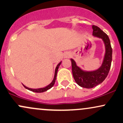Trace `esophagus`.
<instances>
[{
  "instance_id": "obj_1",
  "label": "esophagus",
  "mask_w": 123,
  "mask_h": 123,
  "mask_svg": "<svg viewBox=\"0 0 123 123\" xmlns=\"http://www.w3.org/2000/svg\"><path fill=\"white\" fill-rule=\"evenodd\" d=\"M71 56V53L69 52H67L64 53V57L65 58H68Z\"/></svg>"
}]
</instances>
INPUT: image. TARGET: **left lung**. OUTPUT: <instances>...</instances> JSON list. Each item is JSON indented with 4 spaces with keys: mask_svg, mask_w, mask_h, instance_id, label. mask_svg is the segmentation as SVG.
I'll return each mask as SVG.
<instances>
[{
    "mask_svg": "<svg viewBox=\"0 0 123 123\" xmlns=\"http://www.w3.org/2000/svg\"><path fill=\"white\" fill-rule=\"evenodd\" d=\"M92 28L93 36L101 38L105 44V53L101 67L92 71H84L77 66L74 59H71L74 78L79 86L86 89L95 87L105 80L110 70L112 60V49L109 37L97 26L93 25Z\"/></svg>",
    "mask_w": 123,
    "mask_h": 123,
    "instance_id": "obj_1",
    "label": "left lung"
}]
</instances>
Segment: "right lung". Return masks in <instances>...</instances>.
Masks as SVG:
<instances>
[{
  "label": "right lung",
  "instance_id": "1",
  "mask_svg": "<svg viewBox=\"0 0 123 123\" xmlns=\"http://www.w3.org/2000/svg\"><path fill=\"white\" fill-rule=\"evenodd\" d=\"M61 63H62V62H60V63H59V64L57 65V66H56V67L55 68V75H54V78H53V80L52 81V82L50 83L49 85H48V86H46V87H43V88H39V89H31V88H29V87H26V86H25L24 85L22 84L23 86H24L25 88H26V89H27V90H30V91H31V92H35V93H43V92H46V91L49 90V89H50V88L52 87L55 84V81H56V76H57V71H58L59 67L60 66V65L61 64Z\"/></svg>",
  "mask_w": 123,
  "mask_h": 123
}]
</instances>
